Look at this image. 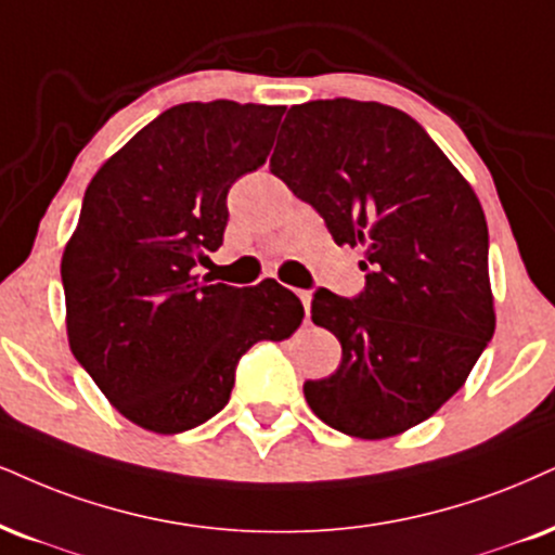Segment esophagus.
<instances>
[{
	"label": "esophagus",
	"instance_id": "34e87169",
	"mask_svg": "<svg viewBox=\"0 0 555 555\" xmlns=\"http://www.w3.org/2000/svg\"><path fill=\"white\" fill-rule=\"evenodd\" d=\"M298 298H300V304H304V309H306V317H309V311H311V291H298Z\"/></svg>",
	"mask_w": 555,
	"mask_h": 555
}]
</instances>
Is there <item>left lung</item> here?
I'll list each match as a JSON object with an SVG mask.
<instances>
[{
	"instance_id": "obj_1",
	"label": "left lung",
	"mask_w": 555,
	"mask_h": 555,
	"mask_svg": "<svg viewBox=\"0 0 555 555\" xmlns=\"http://www.w3.org/2000/svg\"><path fill=\"white\" fill-rule=\"evenodd\" d=\"M270 169L319 210L334 242L365 255L358 298L313 296V324L339 339L341 362L304 383L311 412L360 440L429 420L496 326L474 188L406 113L347 98L293 105Z\"/></svg>"
}]
</instances>
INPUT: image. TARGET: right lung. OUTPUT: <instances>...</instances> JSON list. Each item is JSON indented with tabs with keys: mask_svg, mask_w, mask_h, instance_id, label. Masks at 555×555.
I'll list each match as a JSON object with an SVG mask.
<instances>
[{
	"mask_svg": "<svg viewBox=\"0 0 555 555\" xmlns=\"http://www.w3.org/2000/svg\"><path fill=\"white\" fill-rule=\"evenodd\" d=\"M285 105L231 100L169 107L89 182L61 257L74 358L128 422L177 435L221 412L242 354L291 337L296 293L197 283L223 244L225 195L262 167Z\"/></svg>",
	"mask_w": 555,
	"mask_h": 555,
	"instance_id": "obj_1",
	"label": "right lung"
}]
</instances>
